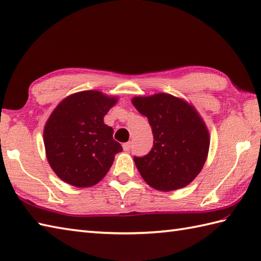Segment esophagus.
Returning a JSON list of instances; mask_svg holds the SVG:
<instances>
[{"instance_id": "obj_1", "label": "esophagus", "mask_w": 261, "mask_h": 261, "mask_svg": "<svg viewBox=\"0 0 261 261\" xmlns=\"http://www.w3.org/2000/svg\"><path fill=\"white\" fill-rule=\"evenodd\" d=\"M122 146H123V150H124V151H129L130 149H131V142H130V141H129V142H125V143H123V145H122Z\"/></svg>"}]
</instances>
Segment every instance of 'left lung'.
Instances as JSON below:
<instances>
[{
  "instance_id": "8db88e82",
  "label": "left lung",
  "mask_w": 261,
  "mask_h": 261,
  "mask_svg": "<svg viewBox=\"0 0 261 261\" xmlns=\"http://www.w3.org/2000/svg\"><path fill=\"white\" fill-rule=\"evenodd\" d=\"M132 103L147 116L153 146L143 157H134L142 178L154 190L170 192L185 187L206 160L210 136L193 107L169 94L135 97Z\"/></svg>"
}]
</instances>
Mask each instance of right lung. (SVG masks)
I'll return each instance as SVG.
<instances>
[{
    "label": "right lung",
    "instance_id": "add662e5",
    "mask_svg": "<svg viewBox=\"0 0 261 261\" xmlns=\"http://www.w3.org/2000/svg\"><path fill=\"white\" fill-rule=\"evenodd\" d=\"M115 97L84 91L66 97L55 109L43 131L47 159L60 179L76 187L97 184L107 175L122 146L103 118Z\"/></svg>",
    "mask_w": 261,
    "mask_h": 261
}]
</instances>
